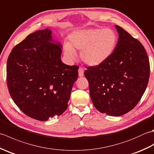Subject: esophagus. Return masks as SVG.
Listing matches in <instances>:
<instances>
[{
  "instance_id": "esophagus-1",
  "label": "esophagus",
  "mask_w": 154,
  "mask_h": 154,
  "mask_svg": "<svg viewBox=\"0 0 154 154\" xmlns=\"http://www.w3.org/2000/svg\"><path fill=\"white\" fill-rule=\"evenodd\" d=\"M78 72H79V77H83L84 75V69L83 67H80L79 70H78Z\"/></svg>"
}]
</instances>
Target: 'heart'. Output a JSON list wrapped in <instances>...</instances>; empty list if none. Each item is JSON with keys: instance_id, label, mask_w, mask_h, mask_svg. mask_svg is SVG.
Segmentation results:
<instances>
[{"instance_id": "obj_1", "label": "heart", "mask_w": 154, "mask_h": 154, "mask_svg": "<svg viewBox=\"0 0 154 154\" xmlns=\"http://www.w3.org/2000/svg\"><path fill=\"white\" fill-rule=\"evenodd\" d=\"M69 44L64 45V53L73 60L75 50H81L80 57L85 63L96 66L105 61L117 43L116 32L110 28H86L74 31L69 35Z\"/></svg>"}]
</instances>
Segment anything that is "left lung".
<instances>
[{"instance_id": "8db88e82", "label": "left lung", "mask_w": 154, "mask_h": 154, "mask_svg": "<svg viewBox=\"0 0 154 154\" xmlns=\"http://www.w3.org/2000/svg\"><path fill=\"white\" fill-rule=\"evenodd\" d=\"M115 27L119 41L112 55L103 63L88 67L84 73L96 109L101 113L119 116L132 110L141 99L150 67L141 42L119 26Z\"/></svg>"}]
</instances>
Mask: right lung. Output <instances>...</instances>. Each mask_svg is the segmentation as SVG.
<instances>
[{
    "label": "right lung",
    "mask_w": 154,
    "mask_h": 154,
    "mask_svg": "<svg viewBox=\"0 0 154 154\" xmlns=\"http://www.w3.org/2000/svg\"><path fill=\"white\" fill-rule=\"evenodd\" d=\"M48 29L32 33L12 49L6 83L14 103L26 115L46 121L63 114L78 77L77 65L61 60V45Z\"/></svg>",
    "instance_id": "right-lung-1"
}]
</instances>
